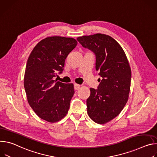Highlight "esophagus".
I'll return each instance as SVG.
<instances>
[{"label": "esophagus", "mask_w": 157, "mask_h": 157, "mask_svg": "<svg viewBox=\"0 0 157 157\" xmlns=\"http://www.w3.org/2000/svg\"><path fill=\"white\" fill-rule=\"evenodd\" d=\"M80 88V85L77 84V83H75V84H74V89H75V90H78Z\"/></svg>", "instance_id": "obj_1"}]
</instances>
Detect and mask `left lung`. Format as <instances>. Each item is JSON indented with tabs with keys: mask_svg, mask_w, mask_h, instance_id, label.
Returning a JSON list of instances; mask_svg holds the SVG:
<instances>
[{
	"mask_svg": "<svg viewBox=\"0 0 157 157\" xmlns=\"http://www.w3.org/2000/svg\"><path fill=\"white\" fill-rule=\"evenodd\" d=\"M96 57L95 68L102 77L97 89L91 88L87 113L95 122L106 124L124 108L130 89L131 69L123 48L112 37L96 33L77 39Z\"/></svg>",
	"mask_w": 157,
	"mask_h": 157,
	"instance_id": "obj_1",
	"label": "left lung"
}]
</instances>
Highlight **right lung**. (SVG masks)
Segmentation results:
<instances>
[{
	"mask_svg": "<svg viewBox=\"0 0 157 157\" xmlns=\"http://www.w3.org/2000/svg\"><path fill=\"white\" fill-rule=\"evenodd\" d=\"M77 45L73 38L48 37L33 48L27 60L24 88L30 106L40 118L55 123L68 113L75 93L73 83L54 78L63 71L65 60Z\"/></svg>",
	"mask_w": 157,
	"mask_h": 157,
	"instance_id": "1",
	"label": "right lung"
}]
</instances>
